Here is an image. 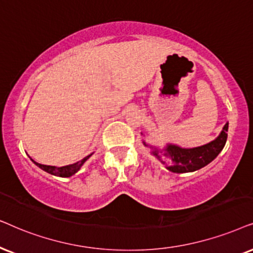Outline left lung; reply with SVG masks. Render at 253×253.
<instances>
[{
    "label": "left lung",
    "instance_id": "8db88e82",
    "mask_svg": "<svg viewBox=\"0 0 253 253\" xmlns=\"http://www.w3.org/2000/svg\"><path fill=\"white\" fill-rule=\"evenodd\" d=\"M227 132L228 124H225L220 135L205 146L184 149V148L169 144L164 150L154 148L153 154L162 163L166 164L168 170L172 171V172H192V171L199 170L207 166L221 153L227 142Z\"/></svg>",
    "mask_w": 253,
    "mask_h": 253
}]
</instances>
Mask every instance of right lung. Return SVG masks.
Returning <instances> with one entry per match:
<instances>
[{"instance_id": "obj_1", "label": "right lung", "mask_w": 253, "mask_h": 253, "mask_svg": "<svg viewBox=\"0 0 253 253\" xmlns=\"http://www.w3.org/2000/svg\"><path fill=\"white\" fill-rule=\"evenodd\" d=\"M90 156H91V155H89V156L84 157L83 160H81L80 162H77V163L70 164V166H66V167H60V168L50 167V166H43V164H39V163H37V162H35L33 160L32 161H33V163L36 164V166H38L40 169L45 170L46 172L55 174V176H60V177H70V176H73V174H75L77 171L81 169V167L83 166L84 162H85Z\"/></svg>"}]
</instances>
